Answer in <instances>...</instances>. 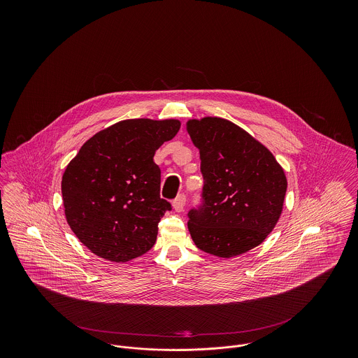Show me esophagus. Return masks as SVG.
Returning <instances> with one entry per match:
<instances>
[{
    "mask_svg": "<svg viewBox=\"0 0 358 358\" xmlns=\"http://www.w3.org/2000/svg\"><path fill=\"white\" fill-rule=\"evenodd\" d=\"M185 203H187V197H185L184 193H181V194H178V196L173 200V208H174L177 212H181V210L184 209V206H185Z\"/></svg>",
    "mask_w": 358,
    "mask_h": 358,
    "instance_id": "obj_1",
    "label": "esophagus"
}]
</instances>
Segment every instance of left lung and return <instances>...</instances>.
<instances>
[{
    "label": "left lung",
    "instance_id": "8db88e82",
    "mask_svg": "<svg viewBox=\"0 0 358 358\" xmlns=\"http://www.w3.org/2000/svg\"><path fill=\"white\" fill-rule=\"evenodd\" d=\"M200 152L201 203L187 212L197 248L232 257L259 245L280 217L287 190L273 153L238 124L222 118L189 120Z\"/></svg>",
    "mask_w": 358,
    "mask_h": 358
}]
</instances>
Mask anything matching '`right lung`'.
<instances>
[{
	"mask_svg": "<svg viewBox=\"0 0 358 358\" xmlns=\"http://www.w3.org/2000/svg\"><path fill=\"white\" fill-rule=\"evenodd\" d=\"M180 120H127L90 138L62 180L67 222L85 247L111 262L146 254L169 201L161 199L155 150Z\"/></svg>",
	"mask_w": 358,
	"mask_h": 358,
	"instance_id": "add662e5",
	"label": "right lung"
}]
</instances>
